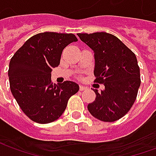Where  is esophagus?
<instances>
[{
    "label": "esophagus",
    "instance_id": "34e87169",
    "mask_svg": "<svg viewBox=\"0 0 156 156\" xmlns=\"http://www.w3.org/2000/svg\"><path fill=\"white\" fill-rule=\"evenodd\" d=\"M86 89H87V87L83 86V85H80V86H79V90H80V91H83V90H86Z\"/></svg>",
    "mask_w": 156,
    "mask_h": 156
}]
</instances>
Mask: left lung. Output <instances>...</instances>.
<instances>
[{"instance_id":"obj_1","label":"left lung","mask_w":156,"mask_h":156,"mask_svg":"<svg viewBox=\"0 0 156 156\" xmlns=\"http://www.w3.org/2000/svg\"><path fill=\"white\" fill-rule=\"evenodd\" d=\"M94 52V81L105 85L88 105L89 113L105 122H114L127 114L134 105L140 86L137 58L117 37L107 32L78 33Z\"/></svg>"}]
</instances>
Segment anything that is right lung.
Here are the masks:
<instances>
[{"label": "right lung", "instance_id": "1", "mask_svg": "<svg viewBox=\"0 0 156 156\" xmlns=\"http://www.w3.org/2000/svg\"><path fill=\"white\" fill-rule=\"evenodd\" d=\"M78 39L72 33L46 32L32 36L10 61L8 77L12 95L27 116L39 124L57 120L79 86L72 81L52 84V68L62 50Z\"/></svg>", "mask_w": 156, "mask_h": 156}]
</instances>
